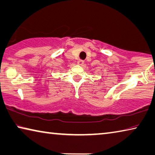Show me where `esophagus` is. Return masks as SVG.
<instances>
[{
    "mask_svg": "<svg viewBox=\"0 0 155 155\" xmlns=\"http://www.w3.org/2000/svg\"><path fill=\"white\" fill-rule=\"evenodd\" d=\"M77 64L78 65H83V64H84V61H83V60H78V61H77Z\"/></svg>",
    "mask_w": 155,
    "mask_h": 155,
    "instance_id": "1",
    "label": "esophagus"
}]
</instances>
